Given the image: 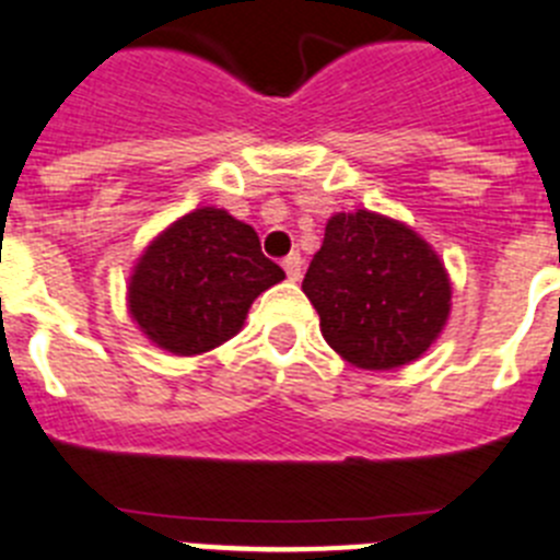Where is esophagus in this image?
<instances>
[{
  "mask_svg": "<svg viewBox=\"0 0 560 560\" xmlns=\"http://www.w3.org/2000/svg\"><path fill=\"white\" fill-rule=\"evenodd\" d=\"M283 269L291 283H296L303 277V257H300V252H291L289 257H283Z\"/></svg>",
  "mask_w": 560,
  "mask_h": 560,
  "instance_id": "1",
  "label": "esophagus"
}]
</instances>
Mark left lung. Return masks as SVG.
<instances>
[{
    "mask_svg": "<svg viewBox=\"0 0 560 560\" xmlns=\"http://www.w3.org/2000/svg\"><path fill=\"white\" fill-rule=\"evenodd\" d=\"M303 291L325 341L361 370L420 359L452 311L438 252L407 224L370 210L330 215Z\"/></svg>",
    "mask_w": 560,
    "mask_h": 560,
    "instance_id": "1",
    "label": "left lung"
}]
</instances>
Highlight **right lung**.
<instances>
[{
  "label": "right lung",
  "mask_w": 560,
  "mask_h": 560,
  "mask_svg": "<svg viewBox=\"0 0 560 560\" xmlns=\"http://www.w3.org/2000/svg\"><path fill=\"white\" fill-rule=\"evenodd\" d=\"M283 277L249 224L201 207L142 252L128 280V314L156 348L199 355L244 328L255 296Z\"/></svg>",
  "instance_id": "add662e5"
}]
</instances>
